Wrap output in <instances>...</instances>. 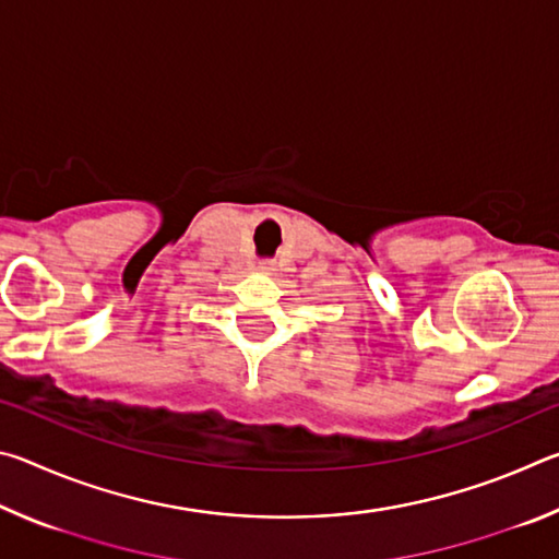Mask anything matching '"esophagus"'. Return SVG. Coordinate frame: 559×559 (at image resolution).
<instances>
[{
  "label": "esophagus",
  "mask_w": 559,
  "mask_h": 559,
  "mask_svg": "<svg viewBox=\"0 0 559 559\" xmlns=\"http://www.w3.org/2000/svg\"><path fill=\"white\" fill-rule=\"evenodd\" d=\"M259 271L261 273H273V271H276V266H273V261H261L259 263Z\"/></svg>",
  "instance_id": "obj_1"
}]
</instances>
